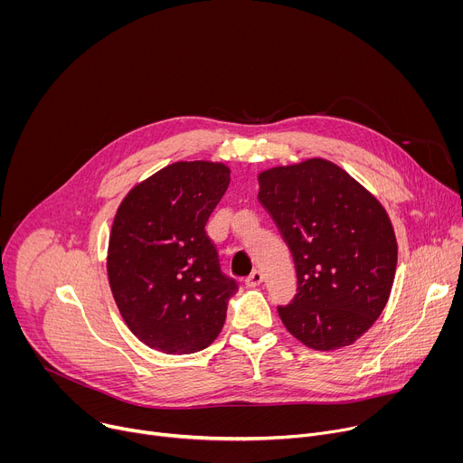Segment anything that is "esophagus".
<instances>
[{
  "instance_id": "34e87169",
  "label": "esophagus",
  "mask_w": 463,
  "mask_h": 463,
  "mask_svg": "<svg viewBox=\"0 0 463 463\" xmlns=\"http://www.w3.org/2000/svg\"><path fill=\"white\" fill-rule=\"evenodd\" d=\"M263 282V275H261V271H254L247 280H245V284L249 286V288H256V286H260Z\"/></svg>"
}]
</instances>
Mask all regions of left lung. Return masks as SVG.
Wrapping results in <instances>:
<instances>
[{
    "mask_svg": "<svg viewBox=\"0 0 463 463\" xmlns=\"http://www.w3.org/2000/svg\"><path fill=\"white\" fill-rule=\"evenodd\" d=\"M297 269V295L279 315L313 350L354 345L384 309L398 266L386 211L350 174L324 159L258 175Z\"/></svg>",
    "mask_w": 463,
    "mask_h": 463,
    "instance_id": "obj_1",
    "label": "left lung"
}]
</instances>
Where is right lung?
<instances>
[{
  "instance_id": "right-lung-1",
  "label": "right lung",
  "mask_w": 463,
  "mask_h": 463,
  "mask_svg": "<svg viewBox=\"0 0 463 463\" xmlns=\"http://www.w3.org/2000/svg\"><path fill=\"white\" fill-rule=\"evenodd\" d=\"M229 183L222 163H174L131 188L115 214L113 298L131 334L154 350L195 354L222 332L238 284L222 273L205 225Z\"/></svg>"
}]
</instances>
